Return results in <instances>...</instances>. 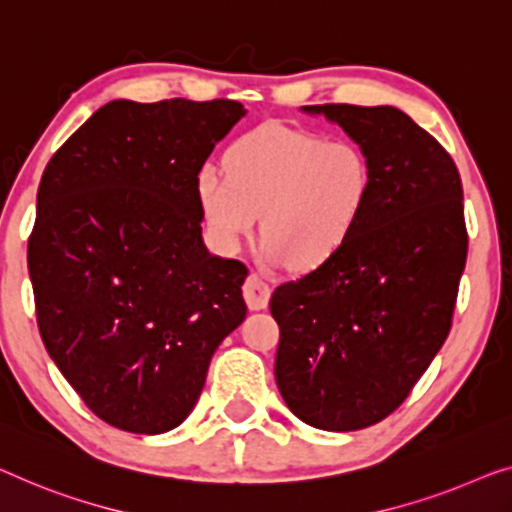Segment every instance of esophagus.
I'll list each match as a JSON object with an SVG mask.
<instances>
[{
	"label": "esophagus",
	"mask_w": 512,
	"mask_h": 512,
	"mask_svg": "<svg viewBox=\"0 0 512 512\" xmlns=\"http://www.w3.org/2000/svg\"><path fill=\"white\" fill-rule=\"evenodd\" d=\"M243 299H246L250 310H264L271 299V285L264 278H259L257 273H250L243 282Z\"/></svg>",
	"instance_id": "esophagus-1"
}]
</instances>
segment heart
I'll use <instances>...</instances> for the list:
<instances>
[{"label": "heart", "mask_w": 512, "mask_h": 512, "mask_svg": "<svg viewBox=\"0 0 512 512\" xmlns=\"http://www.w3.org/2000/svg\"><path fill=\"white\" fill-rule=\"evenodd\" d=\"M195 188L223 253L241 246L262 213V262L310 271L329 262L361 223L372 170L354 142L264 124L227 149L225 172L204 165Z\"/></svg>", "instance_id": "heart-1"}]
</instances>
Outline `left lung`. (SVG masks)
Wrapping results in <instances>:
<instances>
[{"label":"left lung","mask_w":512,"mask_h":512,"mask_svg":"<svg viewBox=\"0 0 512 512\" xmlns=\"http://www.w3.org/2000/svg\"><path fill=\"white\" fill-rule=\"evenodd\" d=\"M361 147L372 193L329 262L276 287V381L296 418L349 432L407 398L444 345L467 262L462 181L448 151L391 105H305Z\"/></svg>","instance_id":"obj_1"}]
</instances>
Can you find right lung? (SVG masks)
<instances>
[{"mask_svg": "<svg viewBox=\"0 0 512 512\" xmlns=\"http://www.w3.org/2000/svg\"><path fill=\"white\" fill-rule=\"evenodd\" d=\"M236 101H112L61 144L27 246L43 345L82 402L160 434L200 398L211 356L246 319L248 269L209 255L197 174Z\"/></svg>", "mask_w": 512, "mask_h": 512, "instance_id": "add662e5", "label": "right lung"}]
</instances>
